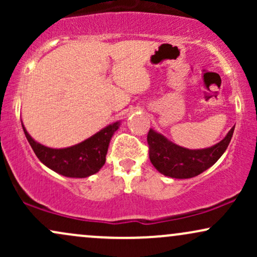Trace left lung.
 Masks as SVG:
<instances>
[{
    "label": "left lung",
    "mask_w": 257,
    "mask_h": 257,
    "mask_svg": "<svg viewBox=\"0 0 257 257\" xmlns=\"http://www.w3.org/2000/svg\"><path fill=\"white\" fill-rule=\"evenodd\" d=\"M234 126L226 138L213 147L188 150L170 143L163 135L150 129L147 134L149 156L153 167L163 175L175 179H190L199 175L216 163L229 145Z\"/></svg>",
    "instance_id": "left-lung-1"
}]
</instances>
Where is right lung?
<instances>
[{
  "label": "right lung",
  "mask_w": 257,
  "mask_h": 257,
  "mask_svg": "<svg viewBox=\"0 0 257 257\" xmlns=\"http://www.w3.org/2000/svg\"><path fill=\"white\" fill-rule=\"evenodd\" d=\"M118 126V122L107 125L83 143L67 149H49L41 145L29 135L24 125L23 129L35 155L44 166L67 178H87L98 173L105 164L108 144Z\"/></svg>",
  "instance_id": "1"
}]
</instances>
